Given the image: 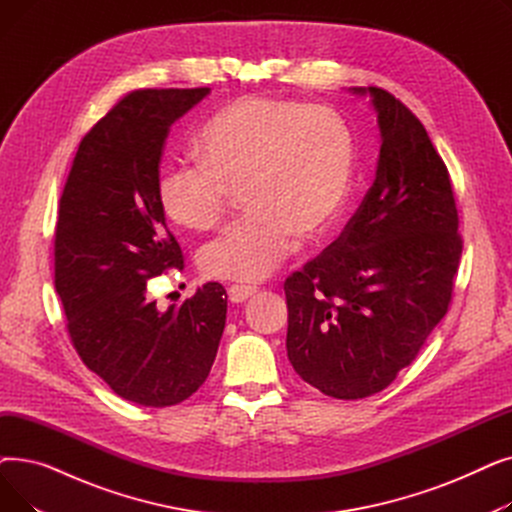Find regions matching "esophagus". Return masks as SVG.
<instances>
[{"label":"esophagus","instance_id":"obj_1","mask_svg":"<svg viewBox=\"0 0 512 512\" xmlns=\"http://www.w3.org/2000/svg\"><path fill=\"white\" fill-rule=\"evenodd\" d=\"M259 290L257 288H253V286H230L228 288V299L232 301V303H245V301H249L251 297H255Z\"/></svg>","mask_w":512,"mask_h":512}]
</instances>
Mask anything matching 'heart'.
Here are the masks:
<instances>
[{"instance_id":"heart-1","label":"heart","mask_w":512,"mask_h":512,"mask_svg":"<svg viewBox=\"0 0 512 512\" xmlns=\"http://www.w3.org/2000/svg\"><path fill=\"white\" fill-rule=\"evenodd\" d=\"M201 164L159 174L157 199L176 226L207 230L232 195L247 215L209 240L199 267L211 280L253 284L270 276L297 240L328 236L351 195L355 143L324 105L249 95L226 105L199 134Z\"/></svg>"}]
</instances>
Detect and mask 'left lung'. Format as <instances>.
<instances>
[{
  "label": "left lung",
  "instance_id": "8db88e82",
  "mask_svg": "<svg viewBox=\"0 0 512 512\" xmlns=\"http://www.w3.org/2000/svg\"><path fill=\"white\" fill-rule=\"evenodd\" d=\"M348 91L378 114L375 180L284 292L292 369L326 396L357 400L390 386L446 315L463 240L448 170L423 124L384 89Z\"/></svg>",
  "mask_w": 512,
  "mask_h": 512
}]
</instances>
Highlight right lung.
<instances>
[{
    "instance_id": "1",
    "label": "right lung",
    "mask_w": 512,
    "mask_h": 512,
    "mask_svg": "<svg viewBox=\"0 0 512 512\" xmlns=\"http://www.w3.org/2000/svg\"><path fill=\"white\" fill-rule=\"evenodd\" d=\"M209 91L126 95L80 141L60 199L56 290L72 344L118 396L143 407L195 394L226 326L218 282L166 311L147 297L151 278L184 267L157 199L161 153L170 126Z\"/></svg>"
}]
</instances>
